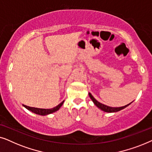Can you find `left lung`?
<instances>
[{"label": "left lung", "mask_w": 152, "mask_h": 152, "mask_svg": "<svg viewBox=\"0 0 152 152\" xmlns=\"http://www.w3.org/2000/svg\"><path fill=\"white\" fill-rule=\"evenodd\" d=\"M89 95V97H91V99H92V101L93 102V103L95 104V105H96L97 107L99 108V109H100L101 110H102L104 112H108V113H113V112H117V111H119L120 110L124 109V108H126V107H128L129 105L131 104L132 102L129 104H126L125 106H124V107H108L107 105H104L103 104H102L100 102H99L98 101H97L96 99H95L94 97L90 93H88Z\"/></svg>", "instance_id": "1"}]
</instances>
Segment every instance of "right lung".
I'll list each match as a JSON object with an SVG mask.
<instances>
[{"label":"right lung","mask_w":152,"mask_h":152,"mask_svg":"<svg viewBox=\"0 0 152 152\" xmlns=\"http://www.w3.org/2000/svg\"><path fill=\"white\" fill-rule=\"evenodd\" d=\"M64 101H63L62 102L60 103L59 105L57 106V107H54V108H53V109H39V108L30 107H28V106H26V105H23V106L26 108L27 109H28L29 111H31L32 112H33V113L38 114V115H48V114L53 113H54V112L58 111V110L60 109V107H61L62 104H64Z\"/></svg>","instance_id":"add662e5"}]
</instances>
